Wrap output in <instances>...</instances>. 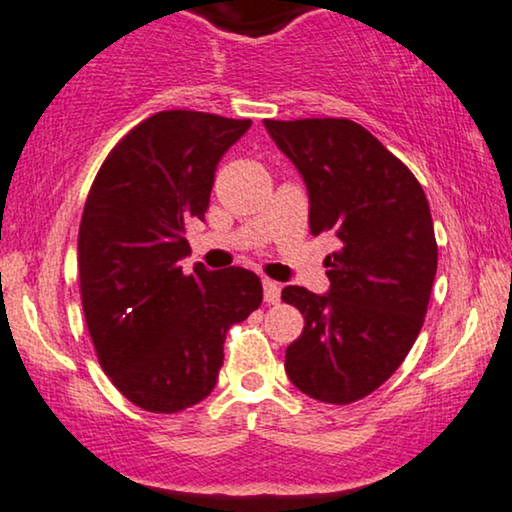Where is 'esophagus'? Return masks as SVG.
I'll list each match as a JSON object with an SVG mask.
<instances>
[{"label":"esophagus","mask_w":512,"mask_h":512,"mask_svg":"<svg viewBox=\"0 0 512 512\" xmlns=\"http://www.w3.org/2000/svg\"><path fill=\"white\" fill-rule=\"evenodd\" d=\"M262 286H264V302L269 304L281 302V283L271 281V278H264Z\"/></svg>","instance_id":"obj_1"}]
</instances>
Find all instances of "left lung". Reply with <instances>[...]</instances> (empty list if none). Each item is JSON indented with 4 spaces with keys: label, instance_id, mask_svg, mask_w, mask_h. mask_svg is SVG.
I'll use <instances>...</instances> for the list:
<instances>
[{
    "label": "left lung",
    "instance_id": "left-lung-1",
    "mask_svg": "<svg viewBox=\"0 0 512 512\" xmlns=\"http://www.w3.org/2000/svg\"><path fill=\"white\" fill-rule=\"evenodd\" d=\"M309 191V231L333 234L331 290L283 288L304 316L286 349L297 390L323 404H352L401 366L423 328L437 274L428 198L397 155L347 118L264 120Z\"/></svg>",
    "mask_w": 512,
    "mask_h": 512
}]
</instances>
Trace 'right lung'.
Returning <instances> with one entry per match:
<instances>
[{
  "label": "right lung",
  "mask_w": 512,
  "mask_h": 512,
  "mask_svg": "<svg viewBox=\"0 0 512 512\" xmlns=\"http://www.w3.org/2000/svg\"><path fill=\"white\" fill-rule=\"evenodd\" d=\"M250 125L160 111L113 146L89 189L77 238L84 321L111 383L144 411L208 397L226 333L262 304L248 269L179 267L186 226L205 217L219 160Z\"/></svg>",
  "instance_id": "1"
}]
</instances>
